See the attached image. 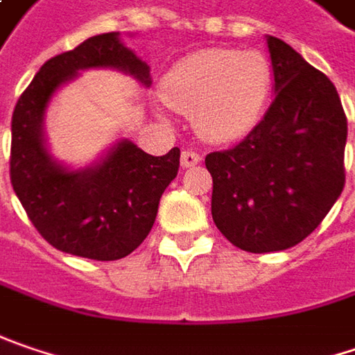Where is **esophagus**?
Masks as SVG:
<instances>
[{
	"label": "esophagus",
	"mask_w": 355,
	"mask_h": 355,
	"mask_svg": "<svg viewBox=\"0 0 355 355\" xmlns=\"http://www.w3.org/2000/svg\"><path fill=\"white\" fill-rule=\"evenodd\" d=\"M202 160V157L198 155V153H195L193 148H187V150H182V155H180V164L187 168V166H195V164H198Z\"/></svg>",
	"instance_id": "obj_1"
}]
</instances>
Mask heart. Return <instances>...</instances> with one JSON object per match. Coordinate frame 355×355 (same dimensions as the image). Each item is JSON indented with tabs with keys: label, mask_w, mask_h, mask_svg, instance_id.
<instances>
[{
	"label": "heart",
	"mask_w": 355,
	"mask_h": 355,
	"mask_svg": "<svg viewBox=\"0 0 355 355\" xmlns=\"http://www.w3.org/2000/svg\"><path fill=\"white\" fill-rule=\"evenodd\" d=\"M273 86V66L265 53L211 48L180 58L164 76L160 92L168 106L191 116L202 138L225 144L257 128Z\"/></svg>",
	"instance_id": "1"
}]
</instances>
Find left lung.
<instances>
[{"label": "left lung", "instance_id": "obj_1", "mask_svg": "<svg viewBox=\"0 0 355 355\" xmlns=\"http://www.w3.org/2000/svg\"><path fill=\"white\" fill-rule=\"evenodd\" d=\"M275 100L239 144L205 158L211 213L249 253L283 251L311 235L345 184L347 118L331 80L269 35Z\"/></svg>", "mask_w": 355, "mask_h": 355}]
</instances>
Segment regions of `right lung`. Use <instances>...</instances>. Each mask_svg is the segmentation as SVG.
<instances>
[{"label":"right lung","mask_w":355,"mask_h":355,"mask_svg":"<svg viewBox=\"0 0 355 355\" xmlns=\"http://www.w3.org/2000/svg\"><path fill=\"white\" fill-rule=\"evenodd\" d=\"M118 68L150 84V68L118 40V33L88 37L53 55L19 96L11 116V187L37 233L58 251L96 261L130 255L150 233L158 200L177 177V146L153 157L130 140L118 142L102 162L66 171L44 146L42 120L52 94L78 70Z\"/></svg>","instance_id":"obj_1"}]
</instances>
